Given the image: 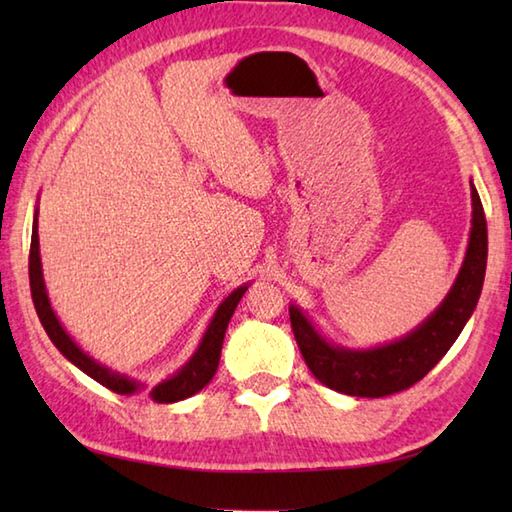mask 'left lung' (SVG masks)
<instances>
[{
  "instance_id": "8db88e82",
  "label": "left lung",
  "mask_w": 512,
  "mask_h": 512,
  "mask_svg": "<svg viewBox=\"0 0 512 512\" xmlns=\"http://www.w3.org/2000/svg\"><path fill=\"white\" fill-rule=\"evenodd\" d=\"M471 200V235L460 273L440 306L409 334L385 345L367 347V350H350V347L334 345L325 339L314 328L308 314L295 303H290L292 332H295L303 361L319 378V383L347 396H389L418 383L449 352V347L464 330L466 321L471 319L486 275V217L473 182Z\"/></svg>"
}]
</instances>
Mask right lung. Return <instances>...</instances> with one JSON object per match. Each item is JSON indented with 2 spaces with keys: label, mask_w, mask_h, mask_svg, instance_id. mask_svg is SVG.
I'll return each mask as SVG.
<instances>
[{
  "label": "right lung",
  "mask_w": 512,
  "mask_h": 512,
  "mask_svg": "<svg viewBox=\"0 0 512 512\" xmlns=\"http://www.w3.org/2000/svg\"><path fill=\"white\" fill-rule=\"evenodd\" d=\"M37 217H39V206L35 209V217H32V239H30V262H28V275H30V292H32V301H35V310L39 314V321L43 325V330L50 336V341L54 347L68 358L72 365H76L81 372L94 378L96 383H101L103 387L116 391V394L123 396H132L136 391H143L145 383H138V380L129 378L127 374L114 372L107 365L94 361L90 354H85L79 345L72 341V336L65 332L61 321L54 314L46 284H43V273H41V255H39V233H37ZM250 284H244L235 288L231 295H228L220 308L215 310L213 319L206 328L202 341L198 345V350L191 354V358L184 363L178 372H173L169 378L160 380L158 385L149 389L151 400L156 402H178L189 398L193 394L211 383V378L217 372V365H220V354H222V343H224V334L228 328V321H231L233 312L237 308L239 299L244 297V292L248 290Z\"/></svg>",
  "instance_id": "right-lung-1"
}]
</instances>
